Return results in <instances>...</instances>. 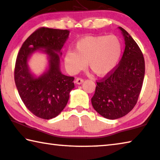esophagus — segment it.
I'll use <instances>...</instances> for the list:
<instances>
[{"label": "esophagus", "mask_w": 160, "mask_h": 160, "mask_svg": "<svg viewBox=\"0 0 160 160\" xmlns=\"http://www.w3.org/2000/svg\"><path fill=\"white\" fill-rule=\"evenodd\" d=\"M75 82L77 83V84H81V83L83 82V79L82 78H77V79H76Z\"/></svg>", "instance_id": "obj_1"}]
</instances>
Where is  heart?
Here are the masks:
<instances>
[{
    "mask_svg": "<svg viewBox=\"0 0 160 160\" xmlns=\"http://www.w3.org/2000/svg\"><path fill=\"white\" fill-rule=\"evenodd\" d=\"M122 48L121 39L115 35L87 36L77 43L75 51L66 52L65 66L70 73L76 74L87 62L95 74L107 75L119 63Z\"/></svg>",
    "mask_w": 160,
    "mask_h": 160,
    "instance_id": "heart-1",
    "label": "heart"
}]
</instances>
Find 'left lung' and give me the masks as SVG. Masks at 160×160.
Masks as SVG:
<instances>
[{
    "mask_svg": "<svg viewBox=\"0 0 160 160\" xmlns=\"http://www.w3.org/2000/svg\"><path fill=\"white\" fill-rule=\"evenodd\" d=\"M125 40L122 59L111 72L97 82L92 98L94 109L109 119L121 118L136 105L145 72L141 49L127 32L119 27Z\"/></svg>",
    "mask_w": 160,
    "mask_h": 160,
    "instance_id": "8db88e82",
    "label": "left lung"
}]
</instances>
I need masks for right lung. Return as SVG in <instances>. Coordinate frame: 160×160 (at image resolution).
I'll return each mask as SVG.
<instances>
[{
	"label": "right lung",
	"mask_w": 160,
	"mask_h": 160,
	"mask_svg": "<svg viewBox=\"0 0 160 160\" xmlns=\"http://www.w3.org/2000/svg\"><path fill=\"white\" fill-rule=\"evenodd\" d=\"M69 32L39 28L24 41L17 55L14 80L18 94L27 109L41 119L58 116L67 104L69 92L74 87V77L60 72L59 56L56 53H60ZM41 48L49 56V68L41 77L34 78L29 72L27 61L33 51Z\"/></svg>",
	"instance_id": "add662e5"
}]
</instances>
